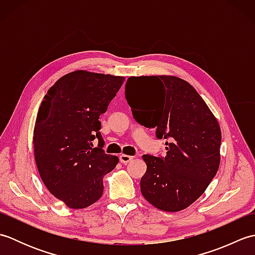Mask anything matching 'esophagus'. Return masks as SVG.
I'll return each instance as SVG.
<instances>
[{
  "label": "esophagus",
  "mask_w": 255,
  "mask_h": 255,
  "mask_svg": "<svg viewBox=\"0 0 255 255\" xmlns=\"http://www.w3.org/2000/svg\"><path fill=\"white\" fill-rule=\"evenodd\" d=\"M132 159H133V156L127 155V154H122L121 156H119V161H121L123 164H128L129 162L132 161Z\"/></svg>",
  "instance_id": "obj_1"
}]
</instances>
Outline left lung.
I'll return each mask as SVG.
<instances>
[{
    "label": "left lung",
    "instance_id": "8db88e82",
    "mask_svg": "<svg viewBox=\"0 0 255 255\" xmlns=\"http://www.w3.org/2000/svg\"><path fill=\"white\" fill-rule=\"evenodd\" d=\"M125 95L136 122L166 139V154H144L140 181L154 207L178 211L193 204L213 181L220 163L217 119L193 86L176 77H131Z\"/></svg>",
    "mask_w": 255,
    "mask_h": 255
}]
</instances>
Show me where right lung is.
<instances>
[{
	"mask_svg": "<svg viewBox=\"0 0 255 255\" xmlns=\"http://www.w3.org/2000/svg\"><path fill=\"white\" fill-rule=\"evenodd\" d=\"M124 80L86 71L68 73L48 90L39 106L34 130L38 171L49 192L69 208H85L99 200L103 176L118 163L116 155L103 150L99 119Z\"/></svg>",
	"mask_w": 255,
	"mask_h": 255,
	"instance_id": "1",
	"label": "right lung"
}]
</instances>
